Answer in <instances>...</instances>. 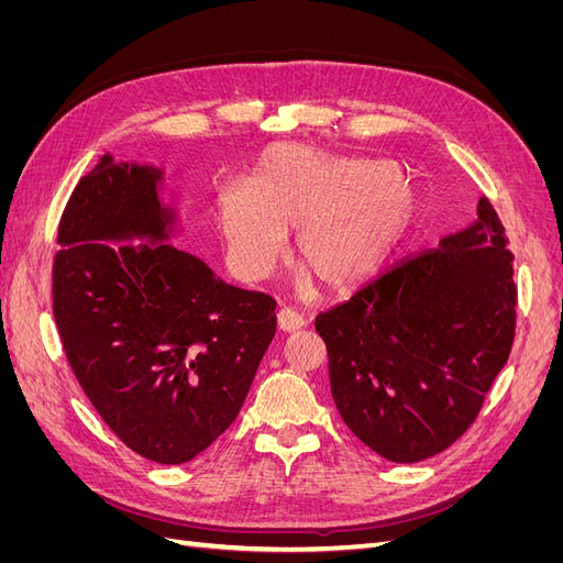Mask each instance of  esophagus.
<instances>
[{"mask_svg":"<svg viewBox=\"0 0 563 563\" xmlns=\"http://www.w3.org/2000/svg\"><path fill=\"white\" fill-rule=\"evenodd\" d=\"M277 327H279V331L291 333V331H298L305 327V319H302V314H298L291 308H282L277 314Z\"/></svg>","mask_w":563,"mask_h":563,"instance_id":"obj_1","label":"esophagus"}]
</instances>
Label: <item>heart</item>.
<instances>
[{"label": "heart", "mask_w": 563, "mask_h": 563, "mask_svg": "<svg viewBox=\"0 0 563 563\" xmlns=\"http://www.w3.org/2000/svg\"><path fill=\"white\" fill-rule=\"evenodd\" d=\"M416 187L399 166L333 157L308 145H275L251 183L218 192V223L230 267L263 279L296 230V255L327 288H347L378 272L411 230ZM308 282V272H305Z\"/></svg>", "instance_id": "obj_1"}]
</instances>
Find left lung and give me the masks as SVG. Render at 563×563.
I'll return each mask as SVG.
<instances>
[{"mask_svg": "<svg viewBox=\"0 0 563 563\" xmlns=\"http://www.w3.org/2000/svg\"><path fill=\"white\" fill-rule=\"evenodd\" d=\"M505 242L496 209L479 199L470 228L317 314L338 413L385 460L432 457L479 416L515 340V255Z\"/></svg>", "mask_w": 563, "mask_h": 563, "instance_id": "1", "label": "left lung"}]
</instances>
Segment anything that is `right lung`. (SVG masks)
<instances>
[{
  "mask_svg": "<svg viewBox=\"0 0 563 563\" xmlns=\"http://www.w3.org/2000/svg\"><path fill=\"white\" fill-rule=\"evenodd\" d=\"M157 166L103 155L63 211L54 317L84 395L108 428L162 465L223 434L277 331V302L225 284L168 242L176 213ZM147 245L110 247L106 241Z\"/></svg>",
  "mask_w": 563,
  "mask_h": 563,
  "instance_id": "right-lung-1",
  "label": "right lung"
}]
</instances>
